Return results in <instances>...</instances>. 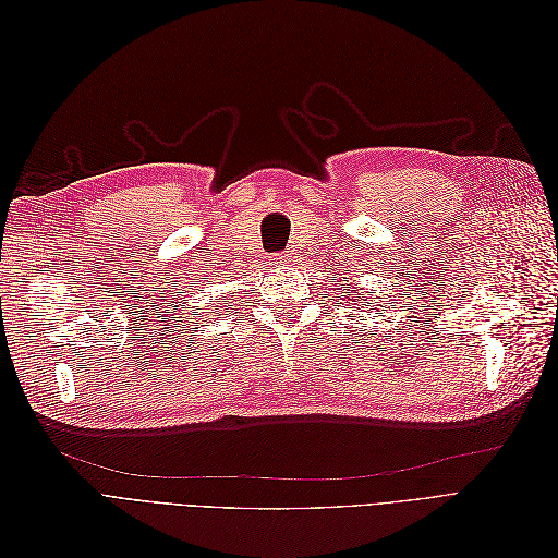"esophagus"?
I'll return each mask as SVG.
<instances>
[{
	"label": "esophagus",
	"instance_id": "esophagus-1",
	"mask_svg": "<svg viewBox=\"0 0 558 558\" xmlns=\"http://www.w3.org/2000/svg\"><path fill=\"white\" fill-rule=\"evenodd\" d=\"M286 263H289V256H283V253H281V256H275V258H272V265H275V267H283Z\"/></svg>",
	"mask_w": 558,
	"mask_h": 558
}]
</instances>
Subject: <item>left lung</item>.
<instances>
[{
	"mask_svg": "<svg viewBox=\"0 0 558 558\" xmlns=\"http://www.w3.org/2000/svg\"><path fill=\"white\" fill-rule=\"evenodd\" d=\"M344 291H349V286H347V289ZM359 291H363V289H359ZM351 302H359V298H351ZM367 305H369V302H367Z\"/></svg>",
	"mask_w": 558,
	"mask_h": 558,
	"instance_id": "8db88e82",
	"label": "left lung"
}]
</instances>
